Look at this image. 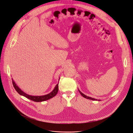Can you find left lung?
I'll use <instances>...</instances> for the list:
<instances>
[{
  "instance_id": "obj_1",
  "label": "left lung",
  "mask_w": 133,
  "mask_h": 133,
  "mask_svg": "<svg viewBox=\"0 0 133 133\" xmlns=\"http://www.w3.org/2000/svg\"><path fill=\"white\" fill-rule=\"evenodd\" d=\"M78 91H79V92H80V94H81V95L83 96V97H84V98H87V99H90V100H92V101H100L101 100H99V99H95V98H91V97H89V96H87L86 95H85V94H84L83 93H82L79 89H78Z\"/></svg>"
}]
</instances>
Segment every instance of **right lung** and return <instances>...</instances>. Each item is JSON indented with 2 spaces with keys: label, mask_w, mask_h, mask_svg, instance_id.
<instances>
[{
  "label": "right lung",
  "mask_w": 133,
  "mask_h": 133,
  "mask_svg": "<svg viewBox=\"0 0 133 133\" xmlns=\"http://www.w3.org/2000/svg\"><path fill=\"white\" fill-rule=\"evenodd\" d=\"M12 81L13 86H14L15 89H16V90L18 92V93L19 94H20L21 95L27 98L28 99H29L32 101L36 102H41L47 101V100L52 98L55 96H56V95L57 94L58 91V84L59 83H58V84L56 85V86L55 87V88L52 90V91H51L50 93H49L47 95H43V96L30 95H28V94H26V92H25L24 91H23L19 87L16 85L15 82L14 81L12 78Z\"/></svg>",
  "instance_id": "add662e5"
}]
</instances>
